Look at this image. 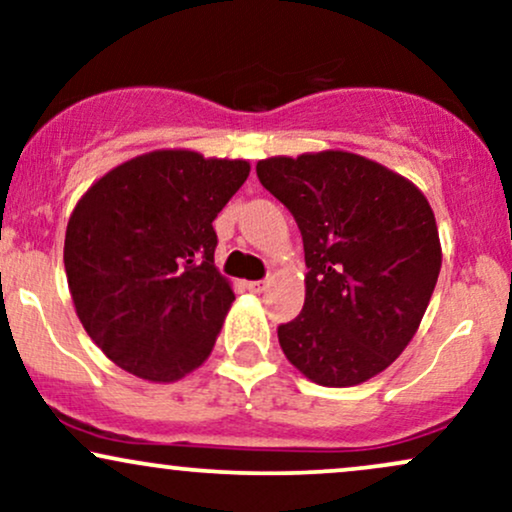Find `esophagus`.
<instances>
[{
	"label": "esophagus",
	"mask_w": 512,
	"mask_h": 512,
	"mask_svg": "<svg viewBox=\"0 0 512 512\" xmlns=\"http://www.w3.org/2000/svg\"><path fill=\"white\" fill-rule=\"evenodd\" d=\"M245 289L252 293H262L264 289H267V281H248V284H245Z\"/></svg>",
	"instance_id": "1"
}]
</instances>
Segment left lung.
Masks as SVG:
<instances>
[{
  "label": "left lung",
  "mask_w": 512,
  "mask_h": 512,
  "mask_svg": "<svg viewBox=\"0 0 512 512\" xmlns=\"http://www.w3.org/2000/svg\"><path fill=\"white\" fill-rule=\"evenodd\" d=\"M257 178L303 236L305 303L279 327L284 354L308 380L351 387L407 349L436 289L443 250L424 192L349 151L272 156Z\"/></svg>",
  "instance_id": "left-lung-1"
}]
</instances>
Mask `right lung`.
<instances>
[{
	"instance_id": "right-lung-1",
	"label": "right lung",
	"mask_w": 512,
	"mask_h": 512,
	"mask_svg": "<svg viewBox=\"0 0 512 512\" xmlns=\"http://www.w3.org/2000/svg\"><path fill=\"white\" fill-rule=\"evenodd\" d=\"M250 175L243 158L158 149L120 163L76 202L64 272L81 325L105 356L149 383L202 366L228 308L214 264L219 211Z\"/></svg>"
}]
</instances>
